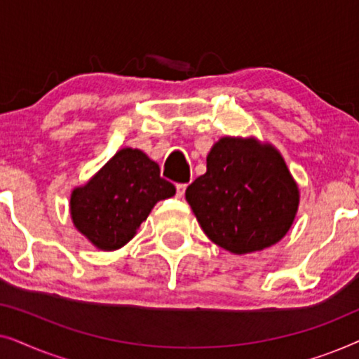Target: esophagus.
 <instances>
[{"label": "esophagus", "mask_w": 359, "mask_h": 359, "mask_svg": "<svg viewBox=\"0 0 359 359\" xmlns=\"http://www.w3.org/2000/svg\"><path fill=\"white\" fill-rule=\"evenodd\" d=\"M186 188H188V184H186V183L176 184V196H178V198H183Z\"/></svg>", "instance_id": "esophagus-1"}]
</instances>
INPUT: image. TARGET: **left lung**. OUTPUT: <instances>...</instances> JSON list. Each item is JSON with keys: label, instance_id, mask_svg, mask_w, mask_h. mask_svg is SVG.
Returning <instances> with one entry per match:
<instances>
[{"label": "left lung", "instance_id": "obj_1", "mask_svg": "<svg viewBox=\"0 0 359 359\" xmlns=\"http://www.w3.org/2000/svg\"><path fill=\"white\" fill-rule=\"evenodd\" d=\"M204 233L245 255L279 242L292 225L299 191L271 145L224 137L208 155V171L186 189Z\"/></svg>", "mask_w": 359, "mask_h": 359}]
</instances>
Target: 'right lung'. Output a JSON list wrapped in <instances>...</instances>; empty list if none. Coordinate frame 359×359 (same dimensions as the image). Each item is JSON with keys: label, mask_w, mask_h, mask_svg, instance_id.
<instances>
[{"label": "right lung", "mask_w": 359, "mask_h": 359, "mask_svg": "<svg viewBox=\"0 0 359 359\" xmlns=\"http://www.w3.org/2000/svg\"><path fill=\"white\" fill-rule=\"evenodd\" d=\"M175 191L144 151L122 149L90 183L73 191V224L95 247L121 248L134 237L156 201L171 198Z\"/></svg>", "instance_id": "obj_1"}]
</instances>
